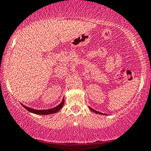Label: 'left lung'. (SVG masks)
Wrapping results in <instances>:
<instances>
[{
  "label": "left lung",
  "instance_id": "obj_1",
  "mask_svg": "<svg viewBox=\"0 0 151 151\" xmlns=\"http://www.w3.org/2000/svg\"><path fill=\"white\" fill-rule=\"evenodd\" d=\"M89 109H91V110L92 111H93V112H95L96 113H98V114H103V113H100V112H98V111H95L94 109H91V107H89Z\"/></svg>",
  "mask_w": 151,
  "mask_h": 151
}]
</instances>
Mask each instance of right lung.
Here are the masks:
<instances>
[{"mask_svg":"<svg viewBox=\"0 0 151 151\" xmlns=\"http://www.w3.org/2000/svg\"><path fill=\"white\" fill-rule=\"evenodd\" d=\"M64 99L62 101V102L59 105H58L57 106L54 107V108L53 109H47V110H36V109H32V108H29V107L26 106H24V105H22L24 108H25L27 110L29 111L31 113H35V114H38V115H49V114H53V113H57L58 111L62 109V107L64 105Z\"/></svg>","mask_w":151,"mask_h":151,"instance_id":"obj_1","label":"right lung"}]
</instances>
